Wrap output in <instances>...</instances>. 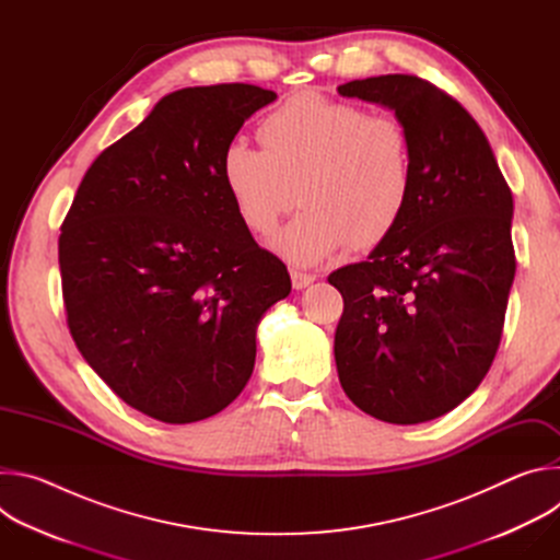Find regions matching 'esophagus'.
Listing matches in <instances>:
<instances>
[{
  "mask_svg": "<svg viewBox=\"0 0 560 560\" xmlns=\"http://www.w3.org/2000/svg\"><path fill=\"white\" fill-rule=\"evenodd\" d=\"M290 279H292V285H294L296 290H303V288H307L316 277H314V275H307V272H301V270H292V272H290Z\"/></svg>",
  "mask_w": 560,
  "mask_h": 560,
  "instance_id": "34e87169",
  "label": "esophagus"
}]
</instances>
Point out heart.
<instances>
[{
	"instance_id": "1",
	"label": "heart",
	"mask_w": 560,
	"mask_h": 560,
	"mask_svg": "<svg viewBox=\"0 0 560 560\" xmlns=\"http://www.w3.org/2000/svg\"><path fill=\"white\" fill-rule=\"evenodd\" d=\"M264 148L232 139L221 177L242 221L270 234L305 206L272 248L294 266H314L352 248L370 250L401 223L415 186L412 139L404 121L322 93H299L261 124Z\"/></svg>"
}]
</instances>
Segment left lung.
I'll use <instances>...</instances> for the list:
<instances>
[{
    "mask_svg": "<svg viewBox=\"0 0 560 560\" xmlns=\"http://www.w3.org/2000/svg\"><path fill=\"white\" fill-rule=\"evenodd\" d=\"M343 97L394 110L412 139L415 186L368 261L335 270L339 381L365 415L425 423L478 387L497 357L516 272L514 201L488 137L417 74L354 79Z\"/></svg>",
    "mask_w": 560,
    "mask_h": 560,
    "instance_id": "obj_1",
    "label": "left lung"
}]
</instances>
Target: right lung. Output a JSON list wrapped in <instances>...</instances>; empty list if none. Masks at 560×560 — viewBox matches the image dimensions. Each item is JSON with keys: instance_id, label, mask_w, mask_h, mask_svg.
<instances>
[{"instance_id": "right-lung-1", "label": "right lung", "mask_w": 560, "mask_h": 560, "mask_svg": "<svg viewBox=\"0 0 560 560\" xmlns=\"http://www.w3.org/2000/svg\"><path fill=\"white\" fill-rule=\"evenodd\" d=\"M277 93L182 89L108 145L61 223L66 322L86 363L130 408L164 423L208 419L246 387L257 326L290 294L221 177L244 121Z\"/></svg>"}]
</instances>
